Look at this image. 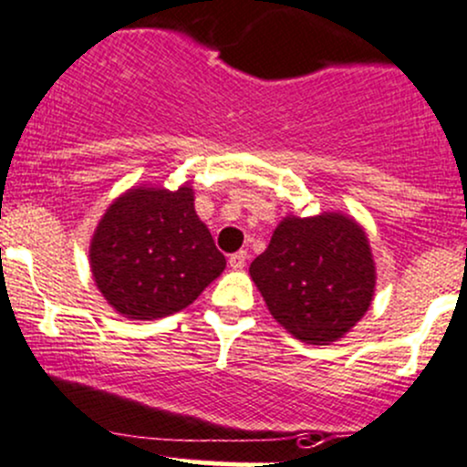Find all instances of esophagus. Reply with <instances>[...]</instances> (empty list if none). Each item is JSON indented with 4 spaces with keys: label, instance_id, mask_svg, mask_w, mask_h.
I'll return each mask as SVG.
<instances>
[{
    "label": "esophagus",
    "instance_id": "1",
    "mask_svg": "<svg viewBox=\"0 0 467 467\" xmlns=\"http://www.w3.org/2000/svg\"><path fill=\"white\" fill-rule=\"evenodd\" d=\"M244 265H247V252H243V249L229 256V267L232 269H243Z\"/></svg>",
    "mask_w": 467,
    "mask_h": 467
}]
</instances>
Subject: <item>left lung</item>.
I'll return each instance as SVG.
<instances>
[{"label": "left lung", "mask_w": 467, "mask_h": 467, "mask_svg": "<svg viewBox=\"0 0 467 467\" xmlns=\"http://www.w3.org/2000/svg\"><path fill=\"white\" fill-rule=\"evenodd\" d=\"M249 276L269 315L292 337L328 346L367 315L376 295V261L362 224L339 211L285 215Z\"/></svg>", "instance_id": "8db88e82"}]
</instances>
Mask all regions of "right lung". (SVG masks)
Returning <instances> with one entry per match:
<instances>
[{
  "label": "right lung",
  "instance_id": "obj_1",
  "mask_svg": "<svg viewBox=\"0 0 467 467\" xmlns=\"http://www.w3.org/2000/svg\"><path fill=\"white\" fill-rule=\"evenodd\" d=\"M96 287L119 315L161 319L193 304L227 267L182 184L132 186L105 209L89 243Z\"/></svg>",
  "mask_w": 467,
  "mask_h": 467
}]
</instances>
